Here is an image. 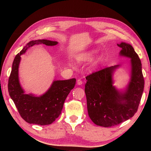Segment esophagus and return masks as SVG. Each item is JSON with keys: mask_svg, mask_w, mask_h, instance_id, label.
Returning a JSON list of instances; mask_svg holds the SVG:
<instances>
[{"mask_svg": "<svg viewBox=\"0 0 151 151\" xmlns=\"http://www.w3.org/2000/svg\"><path fill=\"white\" fill-rule=\"evenodd\" d=\"M83 84V81L82 80H81V79H78L77 80V84L78 85H81Z\"/></svg>", "mask_w": 151, "mask_h": 151, "instance_id": "obj_1", "label": "esophagus"}]
</instances>
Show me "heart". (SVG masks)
Wrapping results in <instances>:
<instances>
[{
    "label": "heart",
    "mask_w": 151,
    "mask_h": 151,
    "mask_svg": "<svg viewBox=\"0 0 151 151\" xmlns=\"http://www.w3.org/2000/svg\"><path fill=\"white\" fill-rule=\"evenodd\" d=\"M96 50H90L88 52H83L79 54L76 57V59L80 62L88 61L89 60H91L94 57V55H96ZM100 60H101V58H99L98 62L100 61Z\"/></svg>",
    "instance_id": "heart-1"
}]
</instances>
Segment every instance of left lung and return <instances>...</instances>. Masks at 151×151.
I'll use <instances>...</instances> for the list:
<instances>
[{"instance_id": "8db88e82", "label": "left lung", "mask_w": 151, "mask_h": 151, "mask_svg": "<svg viewBox=\"0 0 151 151\" xmlns=\"http://www.w3.org/2000/svg\"><path fill=\"white\" fill-rule=\"evenodd\" d=\"M120 54L131 58V80L124 92L113 86L112 75L119 65L106 67L86 77L85 93L89 117L97 125L110 127L132 117L137 111L145 81L138 55L129 44H117Z\"/></svg>"}]
</instances>
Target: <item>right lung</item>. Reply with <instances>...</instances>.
<instances>
[{
    "mask_svg": "<svg viewBox=\"0 0 151 151\" xmlns=\"http://www.w3.org/2000/svg\"><path fill=\"white\" fill-rule=\"evenodd\" d=\"M41 44L54 46L57 45L58 42L47 40H38L29 42L14 59L9 79L8 90L24 120L29 124L45 125L52 123L61 114L67 96L74 88L76 79L54 81L50 89L40 97L24 93V92L21 88L18 78L21 55L24 53L29 47L34 45Z\"/></svg>",
    "mask_w": 151,
    "mask_h": 151,
    "instance_id": "1",
    "label": "right lung"
}]
</instances>
